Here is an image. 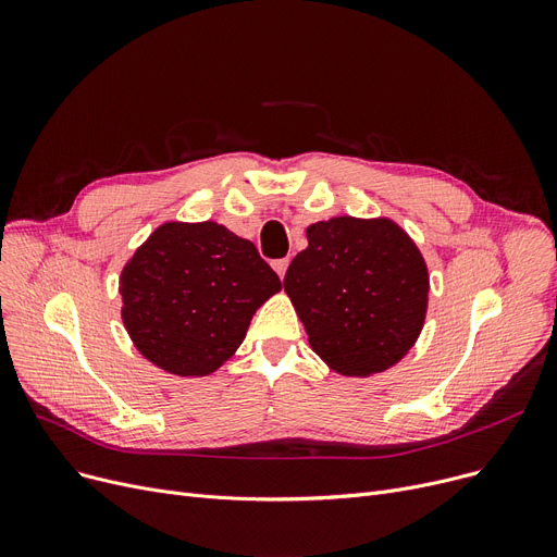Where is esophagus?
I'll list each match as a JSON object with an SVG mask.
<instances>
[{
  "label": "esophagus",
  "mask_w": 557,
  "mask_h": 557,
  "mask_svg": "<svg viewBox=\"0 0 557 557\" xmlns=\"http://www.w3.org/2000/svg\"><path fill=\"white\" fill-rule=\"evenodd\" d=\"M273 269H275V273H277L280 277H284V275H286V269H288V259L284 257V259L273 261Z\"/></svg>",
  "instance_id": "1"
}]
</instances>
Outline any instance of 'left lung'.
Wrapping results in <instances>:
<instances>
[{
	"label": "left lung",
	"mask_w": 557,
	"mask_h": 557,
	"mask_svg": "<svg viewBox=\"0 0 557 557\" xmlns=\"http://www.w3.org/2000/svg\"><path fill=\"white\" fill-rule=\"evenodd\" d=\"M284 290L309 345L334 372L370 376L399 363L424 327L426 261L393 219L334 216L307 227Z\"/></svg>",
	"instance_id": "8db88e82"
}]
</instances>
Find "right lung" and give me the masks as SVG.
<instances>
[{
	"label": "right lung",
	"mask_w": 557,
	"mask_h": 557,
	"mask_svg": "<svg viewBox=\"0 0 557 557\" xmlns=\"http://www.w3.org/2000/svg\"><path fill=\"white\" fill-rule=\"evenodd\" d=\"M280 288L255 244L225 225L166 221L122 269V320L146 361L175 376H208Z\"/></svg>",
	"instance_id": "1"
}]
</instances>
